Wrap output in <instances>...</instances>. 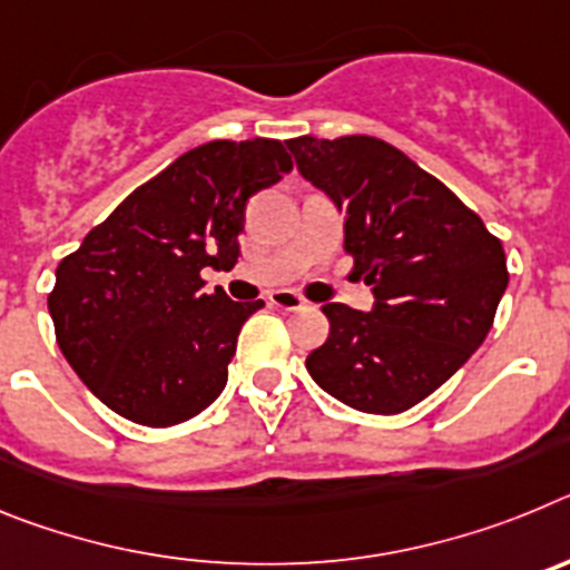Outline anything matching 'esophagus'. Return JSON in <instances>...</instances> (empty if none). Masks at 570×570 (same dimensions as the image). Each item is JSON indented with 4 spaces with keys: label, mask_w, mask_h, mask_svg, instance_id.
<instances>
[{
    "label": "esophagus",
    "mask_w": 570,
    "mask_h": 570,
    "mask_svg": "<svg viewBox=\"0 0 570 570\" xmlns=\"http://www.w3.org/2000/svg\"><path fill=\"white\" fill-rule=\"evenodd\" d=\"M271 305L279 311H302L308 308V302L302 299L299 294H294V291H274L271 294Z\"/></svg>",
    "instance_id": "34e87169"
}]
</instances>
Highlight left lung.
I'll use <instances>...</instances> for the list:
<instances>
[{
    "instance_id": "left-lung-1",
    "label": "left lung",
    "mask_w": 570,
    "mask_h": 570,
    "mask_svg": "<svg viewBox=\"0 0 570 570\" xmlns=\"http://www.w3.org/2000/svg\"><path fill=\"white\" fill-rule=\"evenodd\" d=\"M299 174L345 216V250L374 308L328 302L331 334L305 360L334 400L402 414L485 342L508 288L502 242L440 179L376 136L285 142Z\"/></svg>"
}]
</instances>
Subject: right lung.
<instances>
[{
	"instance_id": "add662e5",
	"label": "right lung",
	"mask_w": 570,
	"mask_h": 570,
	"mask_svg": "<svg viewBox=\"0 0 570 570\" xmlns=\"http://www.w3.org/2000/svg\"><path fill=\"white\" fill-rule=\"evenodd\" d=\"M294 168L279 139H214L136 188L57 268L48 311L79 380L148 428L185 422L223 394L242 325L265 302L205 294L234 268L245 205Z\"/></svg>"
}]
</instances>
